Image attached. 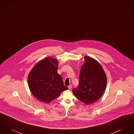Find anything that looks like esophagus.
<instances>
[{"instance_id": "34e87169", "label": "esophagus", "mask_w": 134, "mask_h": 134, "mask_svg": "<svg viewBox=\"0 0 134 134\" xmlns=\"http://www.w3.org/2000/svg\"><path fill=\"white\" fill-rule=\"evenodd\" d=\"M68 88H69V90H70V89L72 88V86H71V85H69V86H68Z\"/></svg>"}]
</instances>
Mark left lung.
<instances>
[{
	"label": "left lung",
	"instance_id": "left-lung-1",
	"mask_svg": "<svg viewBox=\"0 0 134 134\" xmlns=\"http://www.w3.org/2000/svg\"><path fill=\"white\" fill-rule=\"evenodd\" d=\"M79 76V84L72 90L76 97L88 105L99 99L105 91L107 76L99 63L93 58L85 57Z\"/></svg>",
	"mask_w": 134,
	"mask_h": 134
}]
</instances>
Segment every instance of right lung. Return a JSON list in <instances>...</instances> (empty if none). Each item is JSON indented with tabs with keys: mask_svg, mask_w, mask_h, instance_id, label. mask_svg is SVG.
Wrapping results in <instances>:
<instances>
[{
	"mask_svg": "<svg viewBox=\"0 0 134 134\" xmlns=\"http://www.w3.org/2000/svg\"><path fill=\"white\" fill-rule=\"evenodd\" d=\"M58 64L55 59L48 57L36 64L29 72L30 90L41 102L49 103L68 89L64 86L62 77L58 73Z\"/></svg>",
	"mask_w": 134,
	"mask_h": 134,
	"instance_id": "1",
	"label": "right lung"
}]
</instances>
